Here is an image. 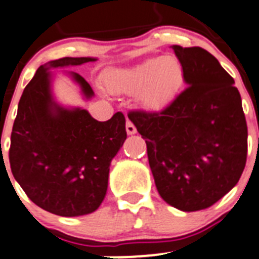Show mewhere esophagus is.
<instances>
[{
  "label": "esophagus",
  "instance_id": "esophagus-1",
  "mask_svg": "<svg viewBox=\"0 0 259 259\" xmlns=\"http://www.w3.org/2000/svg\"><path fill=\"white\" fill-rule=\"evenodd\" d=\"M125 131H127L128 135H135L137 132L136 127H135L131 120H127V123H125Z\"/></svg>",
  "mask_w": 259,
  "mask_h": 259
}]
</instances>
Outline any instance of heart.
Wrapping results in <instances>:
<instances>
[{
	"mask_svg": "<svg viewBox=\"0 0 259 259\" xmlns=\"http://www.w3.org/2000/svg\"><path fill=\"white\" fill-rule=\"evenodd\" d=\"M184 68L175 56L149 59L134 68L115 69L105 75V86L111 94L139 95L140 103L148 109L167 104L180 90Z\"/></svg>",
	"mask_w": 259,
	"mask_h": 259,
	"instance_id": "heart-1",
	"label": "heart"
}]
</instances>
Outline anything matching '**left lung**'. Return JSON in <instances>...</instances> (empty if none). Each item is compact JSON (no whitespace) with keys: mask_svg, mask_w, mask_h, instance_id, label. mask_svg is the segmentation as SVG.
Here are the masks:
<instances>
[{"mask_svg":"<svg viewBox=\"0 0 259 259\" xmlns=\"http://www.w3.org/2000/svg\"><path fill=\"white\" fill-rule=\"evenodd\" d=\"M187 89L163 110L131 111L145 140L155 186L184 212L210 207L238 184L248 128L234 78L201 47L172 46Z\"/></svg>","mask_w":259,"mask_h":259,"instance_id":"left-lung-1","label":"left lung"}]
</instances>
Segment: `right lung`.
Wrapping results in <instances>:
<instances>
[{
	"mask_svg": "<svg viewBox=\"0 0 259 259\" xmlns=\"http://www.w3.org/2000/svg\"><path fill=\"white\" fill-rule=\"evenodd\" d=\"M95 58L49 61L24 89L11 132L9 159L14 177L38 207L63 217L90 214L108 190L109 169L127 139L125 119L115 113L99 122L82 108L56 101L51 69L82 65ZM84 100L95 96L87 80L66 73Z\"/></svg>",
	"mask_w": 259,
	"mask_h": 259,
	"instance_id": "add662e5",
	"label": "right lung"
}]
</instances>
